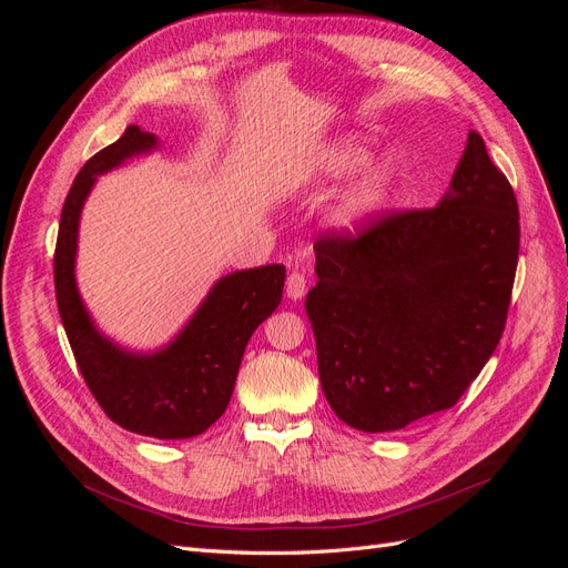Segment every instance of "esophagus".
Segmentation results:
<instances>
[{
  "label": "esophagus",
  "instance_id": "esophagus-1",
  "mask_svg": "<svg viewBox=\"0 0 568 568\" xmlns=\"http://www.w3.org/2000/svg\"><path fill=\"white\" fill-rule=\"evenodd\" d=\"M305 288H307V277L303 272H291L288 274V280H286V296L288 298H301L303 294H305Z\"/></svg>",
  "mask_w": 568,
  "mask_h": 568
}]
</instances>
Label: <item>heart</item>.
Masks as SVG:
<instances>
[{
  "instance_id": "heart-1",
  "label": "heart",
  "mask_w": 568,
  "mask_h": 568,
  "mask_svg": "<svg viewBox=\"0 0 568 568\" xmlns=\"http://www.w3.org/2000/svg\"><path fill=\"white\" fill-rule=\"evenodd\" d=\"M365 159H367L365 142L351 136V140H341L322 153V159L317 161V173L326 178L346 175L351 170L363 165ZM390 182H393V170L386 161L372 165L346 194V201H343V215L348 220H359L374 213L384 203Z\"/></svg>"
}]
</instances>
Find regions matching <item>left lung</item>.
Wrapping results in <instances>:
<instances>
[{"instance_id":"1","label":"left lung","mask_w":568,"mask_h":568,"mask_svg":"<svg viewBox=\"0 0 568 568\" xmlns=\"http://www.w3.org/2000/svg\"><path fill=\"white\" fill-rule=\"evenodd\" d=\"M305 313L320 384L357 432H398L453 407L503 338L519 261V205L469 132L436 209L384 211L315 242Z\"/></svg>"}]
</instances>
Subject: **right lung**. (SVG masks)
<instances>
[{"label": "right lung", "mask_w": 568, "mask_h": 568, "mask_svg": "<svg viewBox=\"0 0 568 568\" xmlns=\"http://www.w3.org/2000/svg\"><path fill=\"white\" fill-rule=\"evenodd\" d=\"M156 136L130 125L118 142L80 168L68 192L54 251V288L63 329L99 407L132 434L175 440L203 434L227 409L251 334L282 303L284 265L242 270L220 280L184 332L156 355H130L101 338L75 288L78 217L94 184Z\"/></svg>", "instance_id": "obj_1"}]
</instances>
